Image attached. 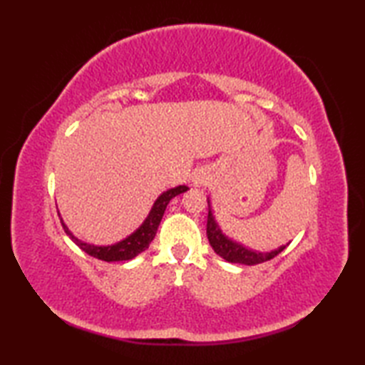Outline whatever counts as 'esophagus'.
Returning a JSON list of instances; mask_svg holds the SVG:
<instances>
[{
	"instance_id": "obj_1",
	"label": "esophagus",
	"mask_w": 365,
	"mask_h": 365,
	"mask_svg": "<svg viewBox=\"0 0 365 365\" xmlns=\"http://www.w3.org/2000/svg\"><path fill=\"white\" fill-rule=\"evenodd\" d=\"M207 180H208L207 173L199 170V173H196L195 177H192V185H195V187H204V185H207Z\"/></svg>"
}]
</instances>
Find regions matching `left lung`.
I'll return each instance as SVG.
<instances>
[{
    "label": "left lung",
    "instance_id": "left-lung-1",
    "mask_svg": "<svg viewBox=\"0 0 365 365\" xmlns=\"http://www.w3.org/2000/svg\"><path fill=\"white\" fill-rule=\"evenodd\" d=\"M207 237H208V242H210L213 247V251L218 255H221L224 260H227L230 263H242V265H259V263L274 259L279 252H282L287 247L285 245V246H279L277 250L269 251V252H257V251L247 250L246 246L234 242V240L222 234L220 224L216 221L215 215L212 212L210 200H208Z\"/></svg>",
    "mask_w": 365,
    "mask_h": 365
}]
</instances>
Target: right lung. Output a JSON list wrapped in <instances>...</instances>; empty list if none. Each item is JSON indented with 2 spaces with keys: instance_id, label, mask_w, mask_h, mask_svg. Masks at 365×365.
Returning <instances> with one entry per match:
<instances>
[{
  "instance_id": "obj_1",
  "label": "right lung",
  "mask_w": 365,
  "mask_h": 365,
  "mask_svg": "<svg viewBox=\"0 0 365 365\" xmlns=\"http://www.w3.org/2000/svg\"><path fill=\"white\" fill-rule=\"evenodd\" d=\"M187 190H188V187H185V185H178V187L170 188V190L163 192V195H160L158 199L155 200L149 216L144 220L141 226H139L133 232V234L128 235L127 238H123V240H120V242L110 245V246H96V245L84 243V242H81V240L76 238L71 230H68L63 218H61V222H63L66 234L72 238V242L78 246L80 250L92 255V257H96L98 260H105V262L131 260V259H135L136 255L141 254L143 251H145L147 247H149V245L152 243V240L155 238V234H157V229L160 226L163 215H165L169 200L174 199L178 195H182V192H185Z\"/></svg>"
}]
</instances>
